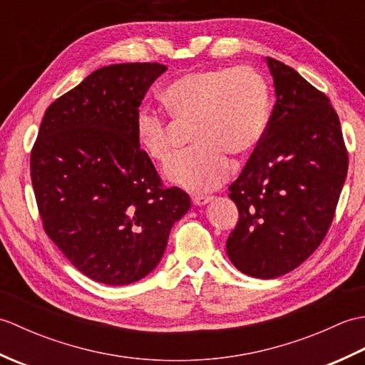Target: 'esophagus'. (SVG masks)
I'll list each match as a JSON object with an SVG mask.
<instances>
[{"label": "esophagus", "mask_w": 365, "mask_h": 365, "mask_svg": "<svg viewBox=\"0 0 365 365\" xmlns=\"http://www.w3.org/2000/svg\"><path fill=\"white\" fill-rule=\"evenodd\" d=\"M213 197L212 196H204V195H197L191 197V202L195 205H205L207 202H210Z\"/></svg>", "instance_id": "1"}]
</instances>
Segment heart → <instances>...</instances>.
I'll use <instances>...</instances> for the list:
<instances>
[{"instance_id":"heart-1","label":"heart","mask_w":365,"mask_h":365,"mask_svg":"<svg viewBox=\"0 0 365 365\" xmlns=\"http://www.w3.org/2000/svg\"><path fill=\"white\" fill-rule=\"evenodd\" d=\"M160 102L175 123H190L192 145L168 163L165 174L192 191L220 187L232 173L227 153H251L269 125L268 81L251 66L178 75L163 88ZM135 138L139 149L155 163H165L173 153V123L149 106H141L135 115Z\"/></svg>"}]
</instances>
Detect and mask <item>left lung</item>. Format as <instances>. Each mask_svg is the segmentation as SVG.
I'll list each match as a JSON object with an SVG mask.
<instances>
[{
	"label": "left lung",
	"mask_w": 365,
	"mask_h": 365,
	"mask_svg": "<svg viewBox=\"0 0 365 365\" xmlns=\"http://www.w3.org/2000/svg\"><path fill=\"white\" fill-rule=\"evenodd\" d=\"M276 103L263 141L229 187L240 220L227 255L242 273L273 279L327 237L348 170L340 120L324 92L268 58Z\"/></svg>",
	"instance_id": "1"
}]
</instances>
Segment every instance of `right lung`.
<instances>
[{
  "mask_svg": "<svg viewBox=\"0 0 365 365\" xmlns=\"http://www.w3.org/2000/svg\"><path fill=\"white\" fill-rule=\"evenodd\" d=\"M158 63L98 68L46 108L31 149V182L45 234L83 274L127 285L158 265L183 190L163 187L135 138Z\"/></svg>",
  "mask_w": 365,
  "mask_h": 365,
  "instance_id": "obj_1",
  "label": "right lung"
}]
</instances>
